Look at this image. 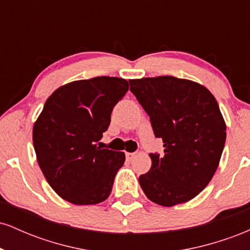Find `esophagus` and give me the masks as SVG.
<instances>
[{
    "label": "esophagus",
    "mask_w": 250,
    "mask_h": 250,
    "mask_svg": "<svg viewBox=\"0 0 250 250\" xmlns=\"http://www.w3.org/2000/svg\"><path fill=\"white\" fill-rule=\"evenodd\" d=\"M125 156H127V159L129 160V161H131V160H133L134 157L136 156V154H135V153H125Z\"/></svg>",
    "instance_id": "34e87169"
}]
</instances>
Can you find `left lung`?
I'll use <instances>...</instances> for the list:
<instances>
[{"label": "left lung", "mask_w": 250, "mask_h": 250, "mask_svg": "<svg viewBox=\"0 0 250 250\" xmlns=\"http://www.w3.org/2000/svg\"><path fill=\"white\" fill-rule=\"evenodd\" d=\"M129 84L165 147V155L149 154L150 170L139 177L143 193L163 207L194 199L213 179L225 148L226 123L217 101L200 83L174 76Z\"/></svg>", "instance_id": "left-lung-1"}]
</instances>
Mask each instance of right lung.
I'll return each mask as SVG.
<instances>
[{"mask_svg":"<svg viewBox=\"0 0 250 250\" xmlns=\"http://www.w3.org/2000/svg\"><path fill=\"white\" fill-rule=\"evenodd\" d=\"M128 87L125 79L97 76L67 83L45 101L33 128L34 149L45 180L68 202L96 205L110 195L125 155L97 142Z\"/></svg>","mask_w":250,"mask_h":250,"instance_id":"add662e5","label":"right lung"}]
</instances>
